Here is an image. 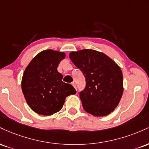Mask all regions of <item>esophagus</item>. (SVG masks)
Wrapping results in <instances>:
<instances>
[{
    "instance_id": "obj_1",
    "label": "esophagus",
    "mask_w": 149,
    "mask_h": 149,
    "mask_svg": "<svg viewBox=\"0 0 149 149\" xmlns=\"http://www.w3.org/2000/svg\"><path fill=\"white\" fill-rule=\"evenodd\" d=\"M72 85H73V87H74V88H76V83H74V82H73V83H72Z\"/></svg>"
}]
</instances>
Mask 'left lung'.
<instances>
[{
  "instance_id": "obj_1",
  "label": "left lung",
  "mask_w": 149,
  "mask_h": 149,
  "mask_svg": "<svg viewBox=\"0 0 149 149\" xmlns=\"http://www.w3.org/2000/svg\"><path fill=\"white\" fill-rule=\"evenodd\" d=\"M69 57L84 75L86 86L80 92L84 110L95 116L110 114L123 92L120 68L104 53L85 49L71 52Z\"/></svg>"
}]
</instances>
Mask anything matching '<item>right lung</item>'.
Wrapping results in <instances>:
<instances>
[{
    "label": "right lung",
    "instance_id": "add662e5",
    "mask_svg": "<svg viewBox=\"0 0 149 149\" xmlns=\"http://www.w3.org/2000/svg\"><path fill=\"white\" fill-rule=\"evenodd\" d=\"M65 53L46 49L37 54L26 68L22 90L27 104L34 112L50 116L61 110L65 99L76 93L71 85L62 81L57 66Z\"/></svg>",
    "mask_w": 149,
    "mask_h": 149
}]
</instances>
